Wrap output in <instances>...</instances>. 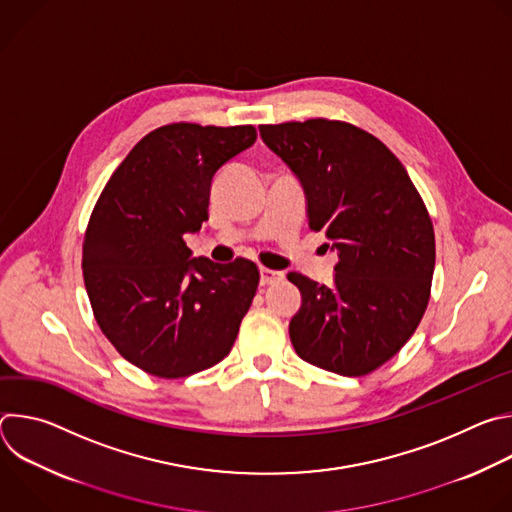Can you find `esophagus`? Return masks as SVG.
Here are the masks:
<instances>
[{"mask_svg":"<svg viewBox=\"0 0 512 512\" xmlns=\"http://www.w3.org/2000/svg\"><path fill=\"white\" fill-rule=\"evenodd\" d=\"M281 279H283L281 271H275V269H269V267H261V283L263 285H271V283H277Z\"/></svg>","mask_w":512,"mask_h":512,"instance_id":"34e87169","label":"esophagus"}]
</instances>
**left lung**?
Segmentation results:
<instances>
[{"label": "left lung", "mask_w": 512, "mask_h": 512, "mask_svg": "<svg viewBox=\"0 0 512 512\" xmlns=\"http://www.w3.org/2000/svg\"><path fill=\"white\" fill-rule=\"evenodd\" d=\"M259 131L300 178L310 229L338 253L332 285L287 273L302 291L291 344L324 371L369 375L405 346L429 302L435 235L425 202L387 145L352 123L316 117Z\"/></svg>", "instance_id": "1"}]
</instances>
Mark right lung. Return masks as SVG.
Here are the masks:
<instances>
[{"instance_id":"right-lung-1","label":"right lung","mask_w":512,"mask_h":512,"mask_svg":"<svg viewBox=\"0 0 512 512\" xmlns=\"http://www.w3.org/2000/svg\"><path fill=\"white\" fill-rule=\"evenodd\" d=\"M255 139L253 125H162L137 141L91 212L83 277L95 320L148 375L190 377L235 344L259 269L243 257L190 259L184 233L208 221L214 172Z\"/></svg>"}]
</instances>
